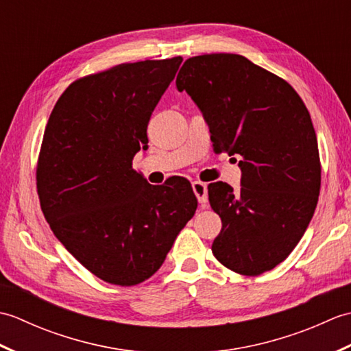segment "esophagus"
Masks as SVG:
<instances>
[{
    "mask_svg": "<svg viewBox=\"0 0 351 351\" xmlns=\"http://www.w3.org/2000/svg\"><path fill=\"white\" fill-rule=\"evenodd\" d=\"M193 191H195V195L199 200V204L202 205V208L208 206V196H206V185L200 181H195L191 184Z\"/></svg>",
    "mask_w": 351,
    "mask_h": 351,
    "instance_id": "34e87169",
    "label": "esophagus"
}]
</instances>
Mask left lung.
Listing matches in <instances>:
<instances>
[{"label": "left lung", "instance_id": "1", "mask_svg": "<svg viewBox=\"0 0 351 351\" xmlns=\"http://www.w3.org/2000/svg\"><path fill=\"white\" fill-rule=\"evenodd\" d=\"M176 87L202 111L214 152L241 156L240 193L226 182L208 185L221 219L214 256L244 276L271 270L300 241L322 187L306 106L285 80L238 54L189 58Z\"/></svg>", "mask_w": 351, "mask_h": 351}]
</instances>
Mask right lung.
Masks as SVG:
<instances>
[{
    "mask_svg": "<svg viewBox=\"0 0 351 351\" xmlns=\"http://www.w3.org/2000/svg\"><path fill=\"white\" fill-rule=\"evenodd\" d=\"M182 57L122 63L66 88L45 128L37 195L52 232L104 282L132 287L158 270L195 215L191 184L151 185L132 169Z\"/></svg>",
    "mask_w": 351,
    "mask_h": 351,
    "instance_id": "add662e5",
    "label": "right lung"
}]
</instances>
